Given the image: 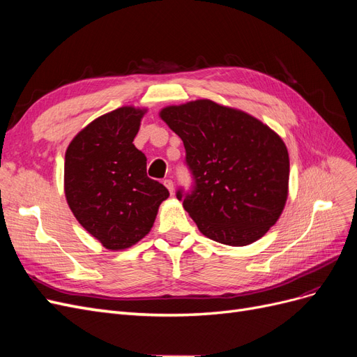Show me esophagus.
<instances>
[{
  "label": "esophagus",
  "mask_w": 357,
  "mask_h": 357,
  "mask_svg": "<svg viewBox=\"0 0 357 357\" xmlns=\"http://www.w3.org/2000/svg\"><path fill=\"white\" fill-rule=\"evenodd\" d=\"M164 185H165V188L169 190V193H172V190H174V183H172L171 178H165V180H164Z\"/></svg>",
  "instance_id": "esophagus-1"
}]
</instances>
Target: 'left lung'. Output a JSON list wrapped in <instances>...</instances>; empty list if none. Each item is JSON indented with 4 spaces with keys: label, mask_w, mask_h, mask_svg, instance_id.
Masks as SVG:
<instances>
[{
    "label": "left lung",
    "mask_w": 357,
    "mask_h": 357,
    "mask_svg": "<svg viewBox=\"0 0 357 357\" xmlns=\"http://www.w3.org/2000/svg\"><path fill=\"white\" fill-rule=\"evenodd\" d=\"M160 117L185 144L193 183L176 195L198 229L228 245L264 236L287 199L283 139L253 116L210 100L167 107Z\"/></svg>",
    "instance_id": "obj_1"
}]
</instances>
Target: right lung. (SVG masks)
<instances>
[{"instance_id": "add662e5", "label": "right lung", "mask_w": 357, "mask_h": 357, "mask_svg": "<svg viewBox=\"0 0 357 357\" xmlns=\"http://www.w3.org/2000/svg\"><path fill=\"white\" fill-rule=\"evenodd\" d=\"M144 112L122 107L95 119L66 153L63 183L75 219L109 250L138 243L152 229L168 189L147 177V159L132 144Z\"/></svg>"}]
</instances>
